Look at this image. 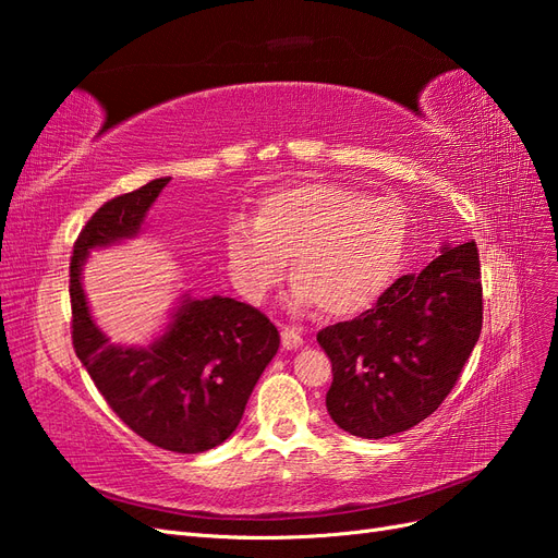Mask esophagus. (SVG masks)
<instances>
[{
    "label": "esophagus",
    "mask_w": 558,
    "mask_h": 558,
    "mask_svg": "<svg viewBox=\"0 0 558 558\" xmlns=\"http://www.w3.org/2000/svg\"><path fill=\"white\" fill-rule=\"evenodd\" d=\"M281 344H283V349H298V347H302V335H300V330H295V328H281Z\"/></svg>",
    "instance_id": "obj_1"
}]
</instances>
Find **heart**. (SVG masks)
Returning <instances> with one entry per match:
<instances>
[{"mask_svg":"<svg viewBox=\"0 0 558 558\" xmlns=\"http://www.w3.org/2000/svg\"><path fill=\"white\" fill-rule=\"evenodd\" d=\"M408 248V218L391 199L335 181L267 193L256 221L234 216L226 253L238 289L260 302L293 258L298 298L326 314L365 310L398 277Z\"/></svg>","mask_w":558,"mask_h":558,"instance_id":"1","label":"heart"}]
</instances>
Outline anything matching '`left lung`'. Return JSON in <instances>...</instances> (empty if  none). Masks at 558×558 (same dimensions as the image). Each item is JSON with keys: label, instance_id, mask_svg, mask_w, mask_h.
I'll return each instance as SVG.
<instances>
[{"label": "left lung", "instance_id": "obj_1", "mask_svg": "<svg viewBox=\"0 0 558 558\" xmlns=\"http://www.w3.org/2000/svg\"><path fill=\"white\" fill-rule=\"evenodd\" d=\"M482 310L480 251L465 242L396 279L373 310L318 330L332 363L326 408L335 424L379 440L430 416L480 340Z\"/></svg>", "mask_w": 558, "mask_h": 558}]
</instances>
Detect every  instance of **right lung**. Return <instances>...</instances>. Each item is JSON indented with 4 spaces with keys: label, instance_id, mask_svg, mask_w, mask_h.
Segmentation results:
<instances>
[{
    "label": "right lung",
    "instance_id": "obj_1",
    "mask_svg": "<svg viewBox=\"0 0 558 558\" xmlns=\"http://www.w3.org/2000/svg\"><path fill=\"white\" fill-rule=\"evenodd\" d=\"M170 179L118 195L78 232L70 263L72 342L97 391L123 424L146 442L177 453H199L238 428L279 330L263 312L232 298H185L167 332L146 349L111 344L93 324L81 267L95 246L134 238Z\"/></svg>",
    "mask_w": 558,
    "mask_h": 558
}]
</instances>
